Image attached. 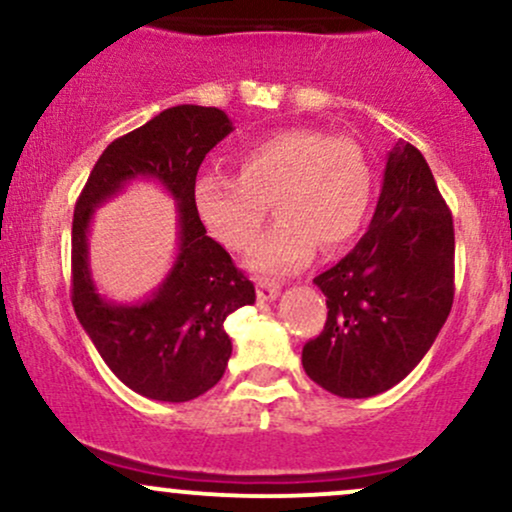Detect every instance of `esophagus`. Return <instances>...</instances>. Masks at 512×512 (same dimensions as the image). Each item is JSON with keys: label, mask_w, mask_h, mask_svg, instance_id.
Returning a JSON list of instances; mask_svg holds the SVG:
<instances>
[{"label": "esophagus", "mask_w": 512, "mask_h": 512, "mask_svg": "<svg viewBox=\"0 0 512 512\" xmlns=\"http://www.w3.org/2000/svg\"><path fill=\"white\" fill-rule=\"evenodd\" d=\"M279 293H281L279 284H274V281H267V279H257V296H260L262 301H274Z\"/></svg>", "instance_id": "34e87169"}]
</instances>
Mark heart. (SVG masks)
I'll use <instances>...</instances> for the list:
<instances>
[{
    "instance_id": "b5f03b06",
    "label": "heart",
    "mask_w": 512,
    "mask_h": 512,
    "mask_svg": "<svg viewBox=\"0 0 512 512\" xmlns=\"http://www.w3.org/2000/svg\"><path fill=\"white\" fill-rule=\"evenodd\" d=\"M373 175L349 139L315 129H281L238 154V178L207 173L195 182V207L207 231L228 250L250 248L266 207L279 224L252 246L248 267L284 276L315 255L346 248L366 223Z\"/></svg>"
}]
</instances>
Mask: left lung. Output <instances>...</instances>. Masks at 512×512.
Listing matches in <instances>:
<instances>
[{"label":"left lung","instance_id":"8db88e82","mask_svg":"<svg viewBox=\"0 0 512 512\" xmlns=\"http://www.w3.org/2000/svg\"><path fill=\"white\" fill-rule=\"evenodd\" d=\"M313 281L327 296L325 330L303 346L313 383L363 399L419 366L452 308L455 228L416 146L390 151L368 233Z\"/></svg>","mask_w":512,"mask_h":512}]
</instances>
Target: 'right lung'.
I'll list each match as a JSON object with an SVG mask.
<instances>
[{
  "instance_id": "add662e5",
  "label": "right lung",
  "mask_w": 512,
  "mask_h": 512,
  "mask_svg": "<svg viewBox=\"0 0 512 512\" xmlns=\"http://www.w3.org/2000/svg\"><path fill=\"white\" fill-rule=\"evenodd\" d=\"M233 132L219 108L175 105L115 139L88 175L72 223V305L108 368L139 395L190 402L223 378L231 339L223 320L255 303V286L207 236L195 207L204 156ZM132 179H156L179 202V257L139 304L105 302L87 267V228L103 201Z\"/></svg>"
}]
</instances>
